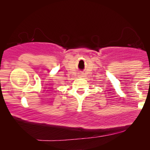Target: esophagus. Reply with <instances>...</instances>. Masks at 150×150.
Returning a JSON list of instances; mask_svg holds the SVG:
<instances>
[{
    "mask_svg": "<svg viewBox=\"0 0 150 150\" xmlns=\"http://www.w3.org/2000/svg\"><path fill=\"white\" fill-rule=\"evenodd\" d=\"M80 76H82V75H80Z\"/></svg>",
    "mask_w": 150,
    "mask_h": 150,
    "instance_id": "34e87169",
    "label": "esophagus"
}]
</instances>
